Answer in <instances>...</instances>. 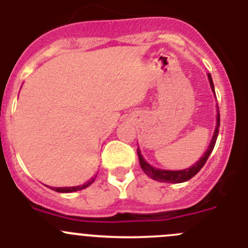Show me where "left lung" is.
<instances>
[{"mask_svg": "<svg viewBox=\"0 0 248 248\" xmlns=\"http://www.w3.org/2000/svg\"><path fill=\"white\" fill-rule=\"evenodd\" d=\"M207 77H209L210 85H211L212 92L215 93L214 83H212V78L211 76H210V73L207 74ZM216 119H217L216 120V129H215L214 137H212L209 148H207L206 153L203 154V156H201V159L199 160L198 163L194 164L191 168L184 169V170H176V171H172V170H161V169L153 168L150 164L146 163L145 159H144L143 155H141V153H140L139 148H138V156H139V163H140V166H141V169H143V171L145 172L149 177H151V179H154V180L156 181H161V183L179 184V183H184V181L190 180L191 177H194L195 175L198 174L201 169H202V166L205 165V163L207 161V159H209L210 154H211L212 150H214V146L215 144H216V139H217V135H218V128H220V111L218 110H217V118H216Z\"/></svg>", "mask_w": 248, "mask_h": 248, "instance_id": "obj_1", "label": "left lung"}]
</instances>
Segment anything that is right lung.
<instances>
[{
    "instance_id": "right-lung-1",
    "label": "right lung",
    "mask_w": 248,
    "mask_h": 248,
    "mask_svg": "<svg viewBox=\"0 0 248 248\" xmlns=\"http://www.w3.org/2000/svg\"><path fill=\"white\" fill-rule=\"evenodd\" d=\"M94 181V179H92L91 181H88L87 184L84 185H79V186H73V187H53L54 191L57 192H73V191H78V190H83L85 187H88Z\"/></svg>"
}]
</instances>
